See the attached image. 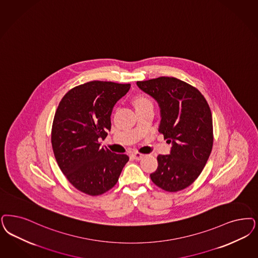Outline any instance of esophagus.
<instances>
[{"mask_svg":"<svg viewBox=\"0 0 258 258\" xmlns=\"http://www.w3.org/2000/svg\"><path fill=\"white\" fill-rule=\"evenodd\" d=\"M144 156H145V155H144L143 153H140V152H134V153L132 154V157H133L134 159H135V160H141Z\"/></svg>","mask_w":258,"mask_h":258,"instance_id":"34e87169","label":"esophagus"}]
</instances>
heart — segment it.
I'll list each match as a JSON object with an SVG mask.
<instances>
[{
  "label": "heart",
  "mask_w": 258,
  "mask_h": 258,
  "mask_svg": "<svg viewBox=\"0 0 258 258\" xmlns=\"http://www.w3.org/2000/svg\"><path fill=\"white\" fill-rule=\"evenodd\" d=\"M134 106L135 107H143V106H147V105H152V102L151 99L144 95V94H139L134 100Z\"/></svg>",
  "instance_id": "obj_1"
}]
</instances>
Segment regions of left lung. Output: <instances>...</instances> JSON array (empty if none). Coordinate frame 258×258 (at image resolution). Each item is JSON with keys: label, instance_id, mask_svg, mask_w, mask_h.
I'll return each instance as SVG.
<instances>
[{"label": "left lung", "instance_id": "1", "mask_svg": "<svg viewBox=\"0 0 258 258\" xmlns=\"http://www.w3.org/2000/svg\"><path fill=\"white\" fill-rule=\"evenodd\" d=\"M137 86L158 102L159 133L172 144L170 154L157 156L158 168L151 181L166 191L182 190L200 175L212 152L210 106L198 89L174 77L138 81Z\"/></svg>", "mask_w": 258, "mask_h": 258}]
</instances>
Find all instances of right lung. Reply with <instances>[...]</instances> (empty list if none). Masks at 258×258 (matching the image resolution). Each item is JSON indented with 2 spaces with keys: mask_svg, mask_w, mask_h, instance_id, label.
Returning a JSON list of instances; mask_svg holds the SVG:
<instances>
[{
  "mask_svg": "<svg viewBox=\"0 0 258 258\" xmlns=\"http://www.w3.org/2000/svg\"><path fill=\"white\" fill-rule=\"evenodd\" d=\"M131 84L91 81L69 90L59 103L51 128V145L57 164L75 188L101 196L115 186L125 154L100 147L107 137L116 102Z\"/></svg>",
  "mask_w": 258,
  "mask_h": 258,
  "instance_id": "right-lung-1",
  "label": "right lung"
}]
</instances>
